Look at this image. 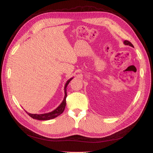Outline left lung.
Returning a JSON list of instances; mask_svg holds the SVG:
<instances>
[{"label":"left lung","mask_w":153,"mask_h":153,"mask_svg":"<svg viewBox=\"0 0 153 153\" xmlns=\"http://www.w3.org/2000/svg\"><path fill=\"white\" fill-rule=\"evenodd\" d=\"M123 43H124V45H128V46H130V47H133V45H132V44L131 42H130L129 41H125L123 42Z\"/></svg>","instance_id":"left-lung-1"}]
</instances>
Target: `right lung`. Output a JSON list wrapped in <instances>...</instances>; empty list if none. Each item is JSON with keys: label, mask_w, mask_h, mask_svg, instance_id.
<instances>
[{"label": "right lung", "mask_w": 153, "mask_h": 153, "mask_svg": "<svg viewBox=\"0 0 153 153\" xmlns=\"http://www.w3.org/2000/svg\"><path fill=\"white\" fill-rule=\"evenodd\" d=\"M73 79V77L71 78L70 79L68 80L67 82H66V84L65 85V88H64V91H65V97L64 99H63V100L62 101V102L60 103V105L57 107L56 108L54 109V111H53L52 112H47V113H44V114H31L29 113V112H27V113L29 115L30 117L33 118L34 119H37V120H51V119H54V118L57 117L60 114H62L63 111H64L65 108V106H66V98H67V87L68 85V83L70 82L71 80Z\"/></svg>", "instance_id": "add662e5"}]
</instances>
